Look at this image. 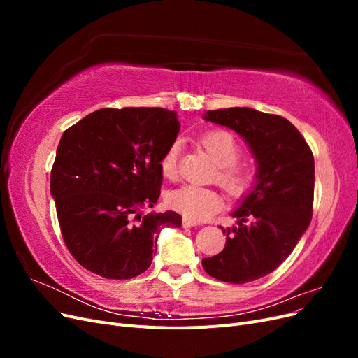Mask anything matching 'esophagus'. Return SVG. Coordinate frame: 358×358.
<instances>
[{
    "instance_id": "1",
    "label": "esophagus",
    "mask_w": 358,
    "mask_h": 358,
    "mask_svg": "<svg viewBox=\"0 0 358 358\" xmlns=\"http://www.w3.org/2000/svg\"><path fill=\"white\" fill-rule=\"evenodd\" d=\"M182 225L185 227V229H189V227H196V225H199V222L192 221V220H189V218H183V221H182Z\"/></svg>"
}]
</instances>
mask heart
I'll use <instances>...</instances> for the list:
<instances>
[{
	"instance_id": "1",
	"label": "heart",
	"mask_w": 358,
	"mask_h": 358,
	"mask_svg": "<svg viewBox=\"0 0 358 358\" xmlns=\"http://www.w3.org/2000/svg\"><path fill=\"white\" fill-rule=\"evenodd\" d=\"M200 145L218 164L215 179L233 197H241L252 188L257 170L251 162L241 161L242 148L236 137L225 129H213L200 137ZM179 142H173L159 161L161 175L166 179L178 176ZM169 208L189 220L201 221L210 218L222 208V196L213 189L199 185H183L167 196Z\"/></svg>"
}]
</instances>
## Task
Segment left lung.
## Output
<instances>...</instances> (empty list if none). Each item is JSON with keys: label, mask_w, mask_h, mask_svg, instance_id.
<instances>
[{"label": "left lung", "mask_w": 358, "mask_h": 358, "mask_svg": "<svg viewBox=\"0 0 358 358\" xmlns=\"http://www.w3.org/2000/svg\"><path fill=\"white\" fill-rule=\"evenodd\" d=\"M206 121L239 133L257 161V185L222 229V251L203 258L206 273L246 284L272 273L296 248L312 220L315 164L306 140L288 119L249 107L209 110Z\"/></svg>", "instance_id": "8db88e82"}]
</instances>
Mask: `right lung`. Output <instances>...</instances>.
<instances>
[{"mask_svg": "<svg viewBox=\"0 0 358 358\" xmlns=\"http://www.w3.org/2000/svg\"><path fill=\"white\" fill-rule=\"evenodd\" d=\"M180 129L161 107L100 109L64 131L50 173L62 239L82 267L131 279L152 263L162 227L176 212L142 215L161 192L159 161Z\"/></svg>", "mask_w": 358, "mask_h": 358, "instance_id": "right-lung-1", "label": "right lung"}]
</instances>
